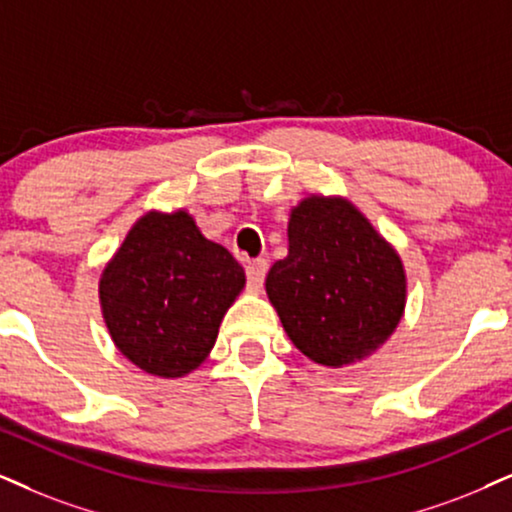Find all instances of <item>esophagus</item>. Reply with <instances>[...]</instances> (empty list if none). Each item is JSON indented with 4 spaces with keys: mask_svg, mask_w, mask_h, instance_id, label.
I'll list each match as a JSON object with an SVG mask.
<instances>
[{
    "mask_svg": "<svg viewBox=\"0 0 512 512\" xmlns=\"http://www.w3.org/2000/svg\"><path fill=\"white\" fill-rule=\"evenodd\" d=\"M269 262L264 257H257V260H250L248 267H245V274H248V286L250 290H260L264 283V276H267Z\"/></svg>",
    "mask_w": 512,
    "mask_h": 512,
    "instance_id": "obj_1",
    "label": "esophagus"
}]
</instances>
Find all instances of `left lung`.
I'll list each match as a JSON object with an SVG mask.
<instances>
[{"label":"left lung","instance_id":"1","mask_svg":"<svg viewBox=\"0 0 512 512\" xmlns=\"http://www.w3.org/2000/svg\"><path fill=\"white\" fill-rule=\"evenodd\" d=\"M267 295L304 357L340 368L366 359L399 326L406 274L349 200L309 196L290 210L288 255L269 269Z\"/></svg>","mask_w":512,"mask_h":512}]
</instances>
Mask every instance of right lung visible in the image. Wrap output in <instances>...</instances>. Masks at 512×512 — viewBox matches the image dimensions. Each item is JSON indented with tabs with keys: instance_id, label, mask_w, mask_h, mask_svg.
<instances>
[{
	"instance_id": "1",
	"label": "right lung",
	"mask_w": 512,
	"mask_h": 512,
	"mask_svg": "<svg viewBox=\"0 0 512 512\" xmlns=\"http://www.w3.org/2000/svg\"><path fill=\"white\" fill-rule=\"evenodd\" d=\"M243 286L241 264L189 212L151 210L103 269L99 300L115 347L134 366L181 378L208 359Z\"/></svg>"
}]
</instances>
